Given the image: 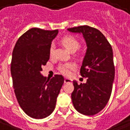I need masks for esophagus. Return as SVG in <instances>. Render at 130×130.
I'll use <instances>...</instances> for the list:
<instances>
[{
  "instance_id": "1",
  "label": "esophagus",
  "mask_w": 130,
  "mask_h": 130,
  "mask_svg": "<svg viewBox=\"0 0 130 130\" xmlns=\"http://www.w3.org/2000/svg\"><path fill=\"white\" fill-rule=\"evenodd\" d=\"M64 82H65V84H67V83H72V80L70 79H69V78H65V80H64Z\"/></svg>"
}]
</instances>
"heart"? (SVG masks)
<instances>
[{
	"mask_svg": "<svg viewBox=\"0 0 130 130\" xmlns=\"http://www.w3.org/2000/svg\"><path fill=\"white\" fill-rule=\"evenodd\" d=\"M62 44L65 46L69 51H76L79 47V42L73 37H65L62 40ZM54 52V46L52 44L49 48V54L52 56ZM76 68V65L73 62H68L62 64L59 66V70L65 75H68L70 73L71 70Z\"/></svg>",
	"mask_w": 130,
	"mask_h": 130,
	"instance_id": "obj_1",
	"label": "heart"
}]
</instances>
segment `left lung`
Returning <instances> with one entry per match:
<instances>
[{"mask_svg":"<svg viewBox=\"0 0 130 130\" xmlns=\"http://www.w3.org/2000/svg\"><path fill=\"white\" fill-rule=\"evenodd\" d=\"M68 30L83 35L87 46L80 70L81 75L87 78V82L78 84L73 81L72 103L79 113L93 116L105 107L111 94L115 76L112 47L104 35L95 28L81 26Z\"/></svg>","mask_w":130,"mask_h":130,"instance_id":"obj_1","label":"left lung"}]
</instances>
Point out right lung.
<instances>
[{
	"label": "right lung",
	"mask_w": 130,
	"mask_h": 130,
	"mask_svg": "<svg viewBox=\"0 0 130 130\" xmlns=\"http://www.w3.org/2000/svg\"><path fill=\"white\" fill-rule=\"evenodd\" d=\"M58 32L33 28L19 38L13 49L10 69L16 98L32 118H44L54 111L64 83L62 75L48 79L40 72L49 60V48Z\"/></svg>",
	"instance_id": "obj_1"
}]
</instances>
